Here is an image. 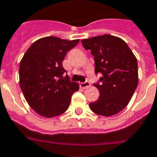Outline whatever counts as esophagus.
<instances>
[{
    "mask_svg": "<svg viewBox=\"0 0 157 157\" xmlns=\"http://www.w3.org/2000/svg\"><path fill=\"white\" fill-rule=\"evenodd\" d=\"M90 86V84L88 81H86L85 82H81V83H80V86H81L82 88H83V89L88 88Z\"/></svg>",
    "mask_w": 157,
    "mask_h": 157,
    "instance_id": "34e87169",
    "label": "esophagus"
}]
</instances>
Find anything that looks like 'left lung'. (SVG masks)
Segmentation results:
<instances>
[{
	"label": "left lung",
	"mask_w": 157,
	"mask_h": 157,
	"mask_svg": "<svg viewBox=\"0 0 157 157\" xmlns=\"http://www.w3.org/2000/svg\"><path fill=\"white\" fill-rule=\"evenodd\" d=\"M94 58L95 74L101 73L98 100L89 104L97 115L111 116L122 111L130 102L138 85V64L132 51L123 39L109 34L81 41Z\"/></svg>",
	"instance_id": "1"
}]
</instances>
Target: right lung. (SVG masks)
<instances>
[{"instance_id":"right-lung-1","label":"right lung","mask_w":157,"mask_h":157,"mask_svg":"<svg viewBox=\"0 0 157 157\" xmlns=\"http://www.w3.org/2000/svg\"><path fill=\"white\" fill-rule=\"evenodd\" d=\"M79 39L45 37L34 41L19 66V82L25 100L35 112L46 118L58 116L68 109L71 95L79 89L71 82L63 61Z\"/></svg>"}]
</instances>
